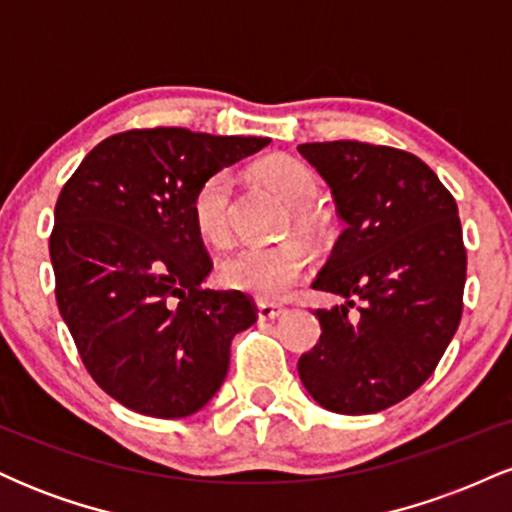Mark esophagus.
Instances as JSON below:
<instances>
[{
	"instance_id": "34e87169",
	"label": "esophagus",
	"mask_w": 512,
	"mask_h": 512,
	"mask_svg": "<svg viewBox=\"0 0 512 512\" xmlns=\"http://www.w3.org/2000/svg\"><path fill=\"white\" fill-rule=\"evenodd\" d=\"M281 315H284V308H281V305L257 303V320H260V322L276 320V317H281Z\"/></svg>"
}]
</instances>
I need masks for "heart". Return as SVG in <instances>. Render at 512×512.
I'll return each mask as SVG.
<instances>
[{"instance_id": "obj_1", "label": "heart", "mask_w": 512, "mask_h": 512, "mask_svg": "<svg viewBox=\"0 0 512 512\" xmlns=\"http://www.w3.org/2000/svg\"><path fill=\"white\" fill-rule=\"evenodd\" d=\"M255 175L291 207L293 226L308 238L322 233V216L315 209L320 197L317 175L303 161L274 156L257 163ZM231 170H216L199 182L192 197V221L207 243L223 245L231 238ZM308 269V250L298 240L279 245H248L219 262V279L233 291L250 293L260 301H279L289 293Z\"/></svg>"}]
</instances>
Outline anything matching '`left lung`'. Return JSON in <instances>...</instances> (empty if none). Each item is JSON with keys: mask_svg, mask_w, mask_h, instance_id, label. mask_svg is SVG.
Masks as SVG:
<instances>
[{"mask_svg": "<svg viewBox=\"0 0 512 512\" xmlns=\"http://www.w3.org/2000/svg\"><path fill=\"white\" fill-rule=\"evenodd\" d=\"M298 151L346 223L313 281L344 305L315 313L320 342L301 356L298 375L320 407L375 414L431 378L460 325L467 252L457 204L407 151L363 142Z\"/></svg>", "mask_w": 512, "mask_h": 512, "instance_id": "obj_1", "label": "left lung"}]
</instances>
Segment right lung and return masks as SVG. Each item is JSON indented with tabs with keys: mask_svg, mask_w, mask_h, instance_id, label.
<instances>
[{
	"mask_svg": "<svg viewBox=\"0 0 512 512\" xmlns=\"http://www.w3.org/2000/svg\"><path fill=\"white\" fill-rule=\"evenodd\" d=\"M267 144L129 129L62 187L50 236L57 308L91 378L127 409L182 419L223 385L233 337L257 315L245 293L204 289L211 260L192 197L207 175Z\"/></svg>",
	"mask_w": 512,
	"mask_h": 512,
	"instance_id": "obj_1",
	"label": "right lung"
}]
</instances>
